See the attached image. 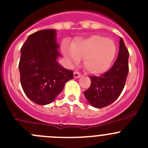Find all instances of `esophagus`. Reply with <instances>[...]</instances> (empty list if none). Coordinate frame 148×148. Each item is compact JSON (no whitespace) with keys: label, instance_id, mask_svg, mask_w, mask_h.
Instances as JSON below:
<instances>
[{"label":"esophagus","instance_id":"1","mask_svg":"<svg viewBox=\"0 0 148 148\" xmlns=\"http://www.w3.org/2000/svg\"><path fill=\"white\" fill-rule=\"evenodd\" d=\"M74 77H75V78H79V77H82V75H81V74H79V72L75 71V72H74Z\"/></svg>","mask_w":148,"mask_h":148}]
</instances>
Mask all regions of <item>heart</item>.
Masks as SVG:
<instances>
[{
	"label": "heart",
	"instance_id": "heart-1",
	"mask_svg": "<svg viewBox=\"0 0 148 148\" xmlns=\"http://www.w3.org/2000/svg\"><path fill=\"white\" fill-rule=\"evenodd\" d=\"M116 45L113 40L101 35H93L74 42L64 54L71 65L84 59V66L89 73L102 74L110 69L116 54Z\"/></svg>",
	"mask_w": 148,
	"mask_h": 148
}]
</instances>
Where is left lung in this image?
Listing matches in <instances>:
<instances>
[{
  "label": "left lung",
  "mask_w": 148,
  "mask_h": 148,
  "mask_svg": "<svg viewBox=\"0 0 148 148\" xmlns=\"http://www.w3.org/2000/svg\"><path fill=\"white\" fill-rule=\"evenodd\" d=\"M128 51L120 38L118 58L112 68L100 77H90V88L83 93L90 106L97 108H104L119 97L128 74Z\"/></svg>",
  "instance_id": "obj_1"
}]
</instances>
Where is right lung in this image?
<instances>
[{"label":"right lung","instance_id":"1","mask_svg":"<svg viewBox=\"0 0 148 148\" xmlns=\"http://www.w3.org/2000/svg\"><path fill=\"white\" fill-rule=\"evenodd\" d=\"M55 29L30 34L21 49L19 71L22 88L29 99L45 106L54 102L65 84L74 78L72 71L62 67Z\"/></svg>","mask_w":148,"mask_h":148}]
</instances>
